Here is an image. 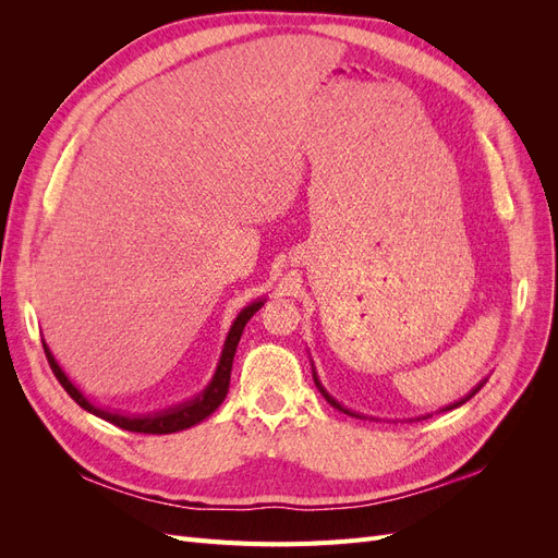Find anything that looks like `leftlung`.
Returning a JSON list of instances; mask_svg holds the SVG:
<instances>
[{
  "mask_svg": "<svg viewBox=\"0 0 558 558\" xmlns=\"http://www.w3.org/2000/svg\"><path fill=\"white\" fill-rule=\"evenodd\" d=\"M312 377H314V384H316V388H318V391H320V396H324L330 404H332V408L335 410H340V412H344V414H349V416H359V418H365L363 414H359V412H353V410H349V408H344V404L342 402H337L328 391H326V388H324V384H320V379H318V375H316V367H314V363H312ZM486 384V379L484 381H480L475 388H472V391L465 396V398H461V400H456V402H451V404H447V408H442L440 412H449V410H456V408H459V404H463V402H468L472 396H475L477 391H480V388ZM428 416H433V414H426V416H418V418H412V421H421V418H428Z\"/></svg>",
  "mask_w": 558,
  "mask_h": 558,
  "instance_id": "1",
  "label": "left lung"
}]
</instances>
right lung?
Here are the masks:
<instances>
[{"instance_id": "right-lung-1", "label": "right lung", "mask_w": 558, "mask_h": 558, "mask_svg": "<svg viewBox=\"0 0 558 558\" xmlns=\"http://www.w3.org/2000/svg\"><path fill=\"white\" fill-rule=\"evenodd\" d=\"M265 305V300L258 298L253 300L251 305H246L238 318L232 320V326L228 330V337L223 342V351H221V359H218L216 365V373L211 377V381L205 386V391H199L195 398L172 404V408L167 410H158V412H150V414H125L121 410H109V408H99V404L90 402L88 396L81 391V388L64 375V369L60 367V363L56 361L53 351L48 349V344L44 342V351H46V359L53 367V375L58 377V381L62 384V388L66 393H70L83 410L109 421V424L123 428V430H132V433H148V435H167V433H179L191 428L199 421H205L207 416H211L218 404H221L228 396V386H230V369H232V361H234V351H238L240 344V337L244 332V326L248 324V318L256 314L260 307Z\"/></svg>"}]
</instances>
